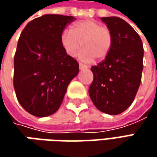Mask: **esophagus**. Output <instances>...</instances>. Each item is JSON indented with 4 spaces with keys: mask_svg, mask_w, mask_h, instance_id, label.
<instances>
[{
    "mask_svg": "<svg viewBox=\"0 0 157 157\" xmlns=\"http://www.w3.org/2000/svg\"><path fill=\"white\" fill-rule=\"evenodd\" d=\"M87 69V66H86V65H84V64H82V63H79V70H86Z\"/></svg>",
    "mask_w": 157,
    "mask_h": 157,
    "instance_id": "1",
    "label": "esophagus"
}]
</instances>
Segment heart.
<instances>
[{
    "label": "heart",
    "mask_w": 157,
    "mask_h": 157,
    "mask_svg": "<svg viewBox=\"0 0 157 157\" xmlns=\"http://www.w3.org/2000/svg\"><path fill=\"white\" fill-rule=\"evenodd\" d=\"M61 45L69 57H75L84 63H91L96 58L103 60L111 51L113 36L110 29L98 21L86 19L75 22L71 29H63L60 36Z\"/></svg>",
    "instance_id": "heart-1"
}]
</instances>
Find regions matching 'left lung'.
Listing matches in <instances>:
<instances>
[{"mask_svg":"<svg viewBox=\"0 0 157 157\" xmlns=\"http://www.w3.org/2000/svg\"><path fill=\"white\" fill-rule=\"evenodd\" d=\"M113 36L105 60L91 68L94 81L89 95L94 105L107 114L121 113L134 101L143 69V47L140 36L120 17H101Z\"/></svg>","mask_w":157,"mask_h":157,"instance_id":"8db88e82","label":"left lung"}]
</instances>
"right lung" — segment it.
Here are the masks:
<instances>
[{
	"label": "right lung",
	"instance_id": "add662e5",
	"mask_svg": "<svg viewBox=\"0 0 157 157\" xmlns=\"http://www.w3.org/2000/svg\"><path fill=\"white\" fill-rule=\"evenodd\" d=\"M73 16L44 15L29 21L18 40L14 58V88L30 114L46 117L58 110L68 85L78 75V63L61 45Z\"/></svg>",
	"mask_w": 157,
	"mask_h": 157
}]
</instances>
